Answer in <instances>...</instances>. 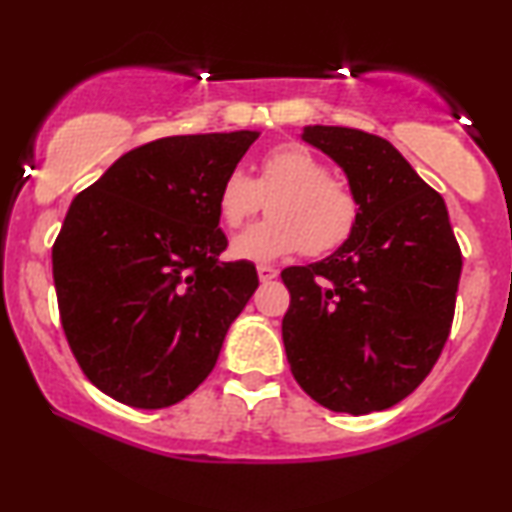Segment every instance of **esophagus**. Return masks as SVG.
<instances>
[{
    "instance_id": "obj_1",
    "label": "esophagus",
    "mask_w": 512,
    "mask_h": 512,
    "mask_svg": "<svg viewBox=\"0 0 512 512\" xmlns=\"http://www.w3.org/2000/svg\"><path fill=\"white\" fill-rule=\"evenodd\" d=\"M256 272H258V279H261V282H272V279L279 275V272L272 268V265H258Z\"/></svg>"
}]
</instances>
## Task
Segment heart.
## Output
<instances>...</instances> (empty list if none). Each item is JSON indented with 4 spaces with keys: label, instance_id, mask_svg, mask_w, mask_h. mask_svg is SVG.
<instances>
[{
    "label": "heart",
    "instance_id": "obj_1",
    "mask_svg": "<svg viewBox=\"0 0 512 512\" xmlns=\"http://www.w3.org/2000/svg\"><path fill=\"white\" fill-rule=\"evenodd\" d=\"M268 200V219L254 223L230 242L237 261L275 263L296 251L319 256L338 249L354 230V193L331 179V170L303 144L270 149L249 179L240 170L226 174L216 209L228 228L242 226Z\"/></svg>",
    "mask_w": 512,
    "mask_h": 512
}]
</instances>
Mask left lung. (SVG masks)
<instances>
[{
    "label": "left lung",
    "instance_id": "8db88e82",
    "mask_svg": "<svg viewBox=\"0 0 512 512\" xmlns=\"http://www.w3.org/2000/svg\"><path fill=\"white\" fill-rule=\"evenodd\" d=\"M305 144L345 172L359 214L331 256L282 272V340L307 396L368 415L412 394L450 335L461 251L445 200L387 139L305 125Z\"/></svg>",
    "mask_w": 512,
    "mask_h": 512
}]
</instances>
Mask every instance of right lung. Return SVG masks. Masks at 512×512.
I'll list each match as a JSON object with an SVG mask.
<instances>
[{"label":"right lung","mask_w":512,"mask_h":512,"mask_svg":"<svg viewBox=\"0 0 512 512\" xmlns=\"http://www.w3.org/2000/svg\"><path fill=\"white\" fill-rule=\"evenodd\" d=\"M258 130L174 135L125 153L76 195L53 244L67 342L118 403L170 408L205 382L258 289L254 263H223L221 181Z\"/></svg>","instance_id":"right-lung-1"}]
</instances>
